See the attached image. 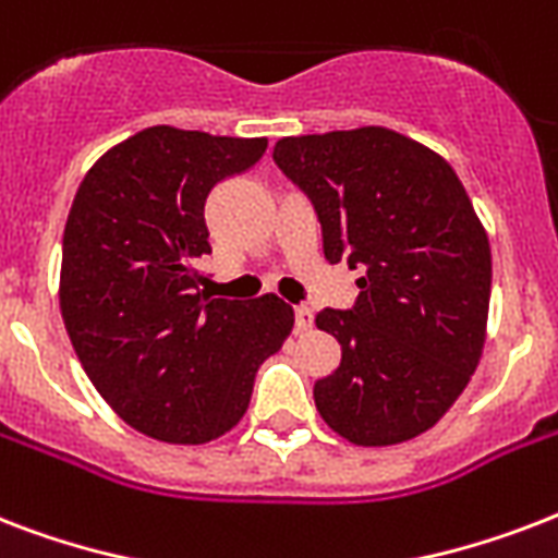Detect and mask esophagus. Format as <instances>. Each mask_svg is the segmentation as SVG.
I'll use <instances>...</instances> for the list:
<instances>
[{"label": "esophagus", "mask_w": 558, "mask_h": 558, "mask_svg": "<svg viewBox=\"0 0 558 558\" xmlns=\"http://www.w3.org/2000/svg\"><path fill=\"white\" fill-rule=\"evenodd\" d=\"M313 327V310L310 306H295V330L306 332Z\"/></svg>", "instance_id": "34e87169"}]
</instances>
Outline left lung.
Returning <instances> with one entry per match:
<instances>
[{
    "instance_id": "left-lung-1",
    "label": "left lung",
    "mask_w": 558,
    "mask_h": 558,
    "mask_svg": "<svg viewBox=\"0 0 558 558\" xmlns=\"http://www.w3.org/2000/svg\"><path fill=\"white\" fill-rule=\"evenodd\" d=\"M275 161L313 199L324 257L362 271L353 310L315 315L341 344L315 408L356 446L414 440L484 353L493 252L466 187L440 153L388 126L280 138Z\"/></svg>"
}]
</instances>
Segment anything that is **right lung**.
I'll use <instances>...</instances> for the list:
<instances>
[{"label": "right lung", "instance_id": "obj_1", "mask_svg": "<svg viewBox=\"0 0 558 558\" xmlns=\"http://www.w3.org/2000/svg\"><path fill=\"white\" fill-rule=\"evenodd\" d=\"M266 138L147 126L107 150L74 193L63 231L60 313L83 371L135 432L217 440L243 420L254 373L295 324L278 295L210 298L205 199Z\"/></svg>", "mask_w": 558, "mask_h": 558}]
</instances>
